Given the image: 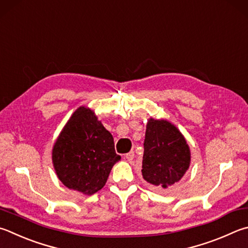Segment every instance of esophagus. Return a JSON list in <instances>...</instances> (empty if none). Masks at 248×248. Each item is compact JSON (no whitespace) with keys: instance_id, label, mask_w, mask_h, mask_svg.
<instances>
[{"instance_id":"34e87169","label":"esophagus","mask_w":248,"mask_h":248,"mask_svg":"<svg viewBox=\"0 0 248 248\" xmlns=\"http://www.w3.org/2000/svg\"><path fill=\"white\" fill-rule=\"evenodd\" d=\"M124 158L128 161H131L134 158V152H129L124 156Z\"/></svg>"}]
</instances>
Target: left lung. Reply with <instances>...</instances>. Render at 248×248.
I'll list each match as a JSON object with an SVG mask.
<instances>
[{
    "mask_svg": "<svg viewBox=\"0 0 248 248\" xmlns=\"http://www.w3.org/2000/svg\"><path fill=\"white\" fill-rule=\"evenodd\" d=\"M143 145L142 177L152 186L167 190L190 168V146L180 130L168 120L148 119Z\"/></svg>",
    "mask_w": 248,
    "mask_h": 248,
    "instance_id": "8db88e82",
    "label": "left lung"
}]
</instances>
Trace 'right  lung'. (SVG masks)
Masks as SVG:
<instances>
[{"mask_svg":"<svg viewBox=\"0 0 248 248\" xmlns=\"http://www.w3.org/2000/svg\"><path fill=\"white\" fill-rule=\"evenodd\" d=\"M121 157L114 138L91 108L80 106L62 129L52 150L53 167L70 190L92 195L105 186Z\"/></svg>","mask_w":248,"mask_h":248,"instance_id":"add662e5","label":"right lung"}]
</instances>
